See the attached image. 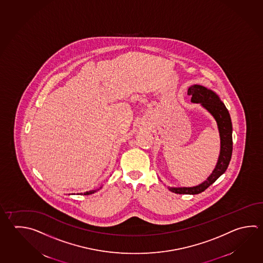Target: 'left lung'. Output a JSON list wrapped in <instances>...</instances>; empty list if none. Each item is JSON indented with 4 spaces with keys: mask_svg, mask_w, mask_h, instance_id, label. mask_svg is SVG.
Listing matches in <instances>:
<instances>
[{
    "mask_svg": "<svg viewBox=\"0 0 263 263\" xmlns=\"http://www.w3.org/2000/svg\"><path fill=\"white\" fill-rule=\"evenodd\" d=\"M188 95H192L191 101L193 103L201 105L217 122L220 139V151L215 168L203 182L194 187L167 188L175 194H198L213 184L228 168L233 154V124L228 109L213 90L208 89L200 84H194L189 87Z\"/></svg>",
    "mask_w": 263,
    "mask_h": 263,
    "instance_id": "obj_1",
    "label": "left lung"
}]
</instances>
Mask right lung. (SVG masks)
<instances>
[{"instance_id":"obj_1","label":"right lung","mask_w":263,"mask_h":263,"mask_svg":"<svg viewBox=\"0 0 263 263\" xmlns=\"http://www.w3.org/2000/svg\"><path fill=\"white\" fill-rule=\"evenodd\" d=\"M99 189H97V190H92V191H89V192H85V193H84V194H84V195H89V194H94V193H96V192H98V191H99Z\"/></svg>"}]
</instances>
